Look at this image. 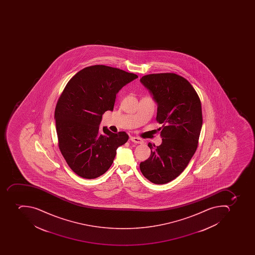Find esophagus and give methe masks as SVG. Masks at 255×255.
<instances>
[{
	"mask_svg": "<svg viewBox=\"0 0 255 255\" xmlns=\"http://www.w3.org/2000/svg\"><path fill=\"white\" fill-rule=\"evenodd\" d=\"M130 140L131 142H134V143H138V144H142L143 141L141 138H138V137L131 136L130 138Z\"/></svg>",
	"mask_w": 255,
	"mask_h": 255,
	"instance_id": "1",
	"label": "esophagus"
}]
</instances>
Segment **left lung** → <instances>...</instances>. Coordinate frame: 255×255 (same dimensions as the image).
Returning a JSON list of instances; mask_svg holds the SVG:
<instances>
[{
    "mask_svg": "<svg viewBox=\"0 0 255 255\" xmlns=\"http://www.w3.org/2000/svg\"><path fill=\"white\" fill-rule=\"evenodd\" d=\"M140 82L157 103L156 121L163 125L162 143L149 142L150 157L139 168L151 183L164 184L183 172L196 150L203 125L200 99L192 85L175 73L146 75Z\"/></svg>",
    "mask_w": 255,
    "mask_h": 255,
    "instance_id": "1",
    "label": "left lung"
}]
</instances>
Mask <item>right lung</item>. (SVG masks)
Wrapping results in <instances>:
<instances>
[{"label":"right lung","mask_w":255,"mask_h":255,"mask_svg":"<svg viewBox=\"0 0 255 255\" xmlns=\"http://www.w3.org/2000/svg\"><path fill=\"white\" fill-rule=\"evenodd\" d=\"M138 78L133 73L105 65L77 72L60 95L56 109L59 148L68 166L84 179H96L113 164L119 146L128 135L100 128L102 116L113 111L119 91Z\"/></svg>","instance_id":"1"}]
</instances>
